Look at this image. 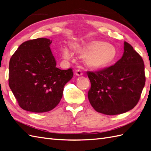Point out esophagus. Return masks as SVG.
Returning <instances> with one entry per match:
<instances>
[{
    "label": "esophagus",
    "instance_id": "1",
    "mask_svg": "<svg viewBox=\"0 0 151 151\" xmlns=\"http://www.w3.org/2000/svg\"><path fill=\"white\" fill-rule=\"evenodd\" d=\"M76 76H81L83 75V73L82 72L81 70H77L76 72Z\"/></svg>",
    "mask_w": 151,
    "mask_h": 151
}]
</instances>
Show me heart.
<instances>
[{
  "mask_svg": "<svg viewBox=\"0 0 151 151\" xmlns=\"http://www.w3.org/2000/svg\"><path fill=\"white\" fill-rule=\"evenodd\" d=\"M72 47L77 53H85L84 59L86 64L92 68H100L109 65L117 55L114 46L99 41H92L83 45L73 44ZM65 59L71 56L70 48L65 46L61 50Z\"/></svg>",
  "mask_w": 151,
  "mask_h": 151,
  "instance_id": "b5f03b06",
  "label": "heart"
}]
</instances>
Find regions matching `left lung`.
Instances as JSON below:
<instances>
[{
  "instance_id": "8db88e82",
  "label": "left lung",
  "mask_w": 151,
  "mask_h": 151,
  "mask_svg": "<svg viewBox=\"0 0 151 151\" xmlns=\"http://www.w3.org/2000/svg\"><path fill=\"white\" fill-rule=\"evenodd\" d=\"M91 83L88 100L97 112L117 115L132 109L145 83L143 59L124 42L123 55L115 65L95 72H87Z\"/></svg>"
}]
</instances>
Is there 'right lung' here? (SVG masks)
Here are the masks:
<instances>
[{"instance_id": "right-lung-1", "label": "right lung", "mask_w": 151, "mask_h": 151, "mask_svg": "<svg viewBox=\"0 0 151 151\" xmlns=\"http://www.w3.org/2000/svg\"><path fill=\"white\" fill-rule=\"evenodd\" d=\"M51 43L46 38L29 40L10 59L9 86L23 110L45 112L54 109L62 98L64 86L72 78V68L56 67Z\"/></svg>"}]
</instances>
